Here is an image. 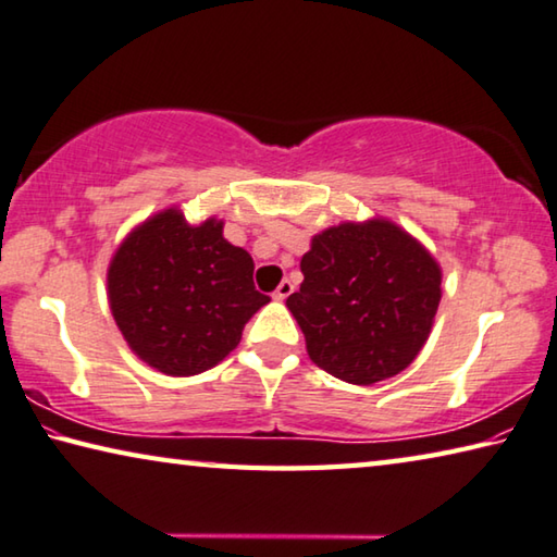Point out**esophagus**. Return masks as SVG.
<instances>
[{
    "mask_svg": "<svg viewBox=\"0 0 557 557\" xmlns=\"http://www.w3.org/2000/svg\"><path fill=\"white\" fill-rule=\"evenodd\" d=\"M290 294H294V284H290V281H281L278 284V288L273 290V296H276L278 300H284V298H288Z\"/></svg>",
    "mask_w": 557,
    "mask_h": 557,
    "instance_id": "esophagus-1",
    "label": "esophagus"
}]
</instances>
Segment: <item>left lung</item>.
Instances as JSON below:
<instances>
[{"label": "left lung", "mask_w": 557, "mask_h": 557, "mask_svg": "<svg viewBox=\"0 0 557 557\" xmlns=\"http://www.w3.org/2000/svg\"><path fill=\"white\" fill-rule=\"evenodd\" d=\"M304 284L286 306L318 368L350 385L403 372L430 338L442 271L430 251L385 219L313 236Z\"/></svg>", "instance_id": "obj_1"}]
</instances>
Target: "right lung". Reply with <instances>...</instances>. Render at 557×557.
<instances>
[{
	"label": "right lung",
	"mask_w": 557,
	"mask_h": 557,
	"mask_svg": "<svg viewBox=\"0 0 557 557\" xmlns=\"http://www.w3.org/2000/svg\"><path fill=\"white\" fill-rule=\"evenodd\" d=\"M108 298L133 352L175 377L222 362L271 300L253 286L249 253L222 236V222L189 226L177 209L154 214L121 244Z\"/></svg>",
	"instance_id": "1"
}]
</instances>
